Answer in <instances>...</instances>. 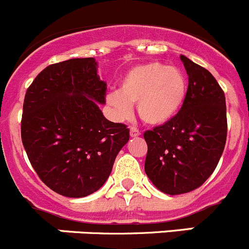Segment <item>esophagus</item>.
<instances>
[{"mask_svg": "<svg viewBox=\"0 0 249 249\" xmlns=\"http://www.w3.org/2000/svg\"><path fill=\"white\" fill-rule=\"evenodd\" d=\"M130 136L131 137L141 136V131H139V130L135 129V127H131V129H130Z\"/></svg>", "mask_w": 249, "mask_h": 249, "instance_id": "34e87169", "label": "esophagus"}]
</instances>
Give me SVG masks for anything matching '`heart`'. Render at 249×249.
<instances>
[{
    "label": "heart",
    "mask_w": 249,
    "mask_h": 249,
    "mask_svg": "<svg viewBox=\"0 0 249 249\" xmlns=\"http://www.w3.org/2000/svg\"><path fill=\"white\" fill-rule=\"evenodd\" d=\"M189 81L175 66L148 62L129 69L119 83V90L109 92L107 105L115 119L131 115L132 106L143 123L151 126L168 124L185 105Z\"/></svg>",
    "instance_id": "b5f03b06"
}]
</instances>
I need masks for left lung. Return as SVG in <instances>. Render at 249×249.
<instances>
[{"instance_id":"left-lung-1","label":"left lung","mask_w":249,"mask_h":249,"mask_svg":"<svg viewBox=\"0 0 249 249\" xmlns=\"http://www.w3.org/2000/svg\"><path fill=\"white\" fill-rule=\"evenodd\" d=\"M189 75L185 105L168 124L144 132V171L163 194L194 191L213 174L228 132L225 95L207 69L181 54Z\"/></svg>"}]
</instances>
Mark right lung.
I'll list each match as a JSON object with an SVG mask.
<instances>
[{
  "mask_svg": "<svg viewBox=\"0 0 249 249\" xmlns=\"http://www.w3.org/2000/svg\"><path fill=\"white\" fill-rule=\"evenodd\" d=\"M95 58L43 69L26 90L21 141L38 178L57 194L86 197L105 185L129 129L106 119V81Z\"/></svg>",
  "mask_w": 249,
  "mask_h": 249,
  "instance_id": "right-lung-1",
  "label": "right lung"
}]
</instances>
